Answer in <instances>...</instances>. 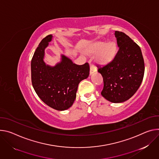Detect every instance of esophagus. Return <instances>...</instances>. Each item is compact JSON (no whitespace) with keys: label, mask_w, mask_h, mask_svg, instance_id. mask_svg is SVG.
Masks as SVG:
<instances>
[{"label":"esophagus","mask_w":159,"mask_h":159,"mask_svg":"<svg viewBox=\"0 0 159 159\" xmlns=\"http://www.w3.org/2000/svg\"><path fill=\"white\" fill-rule=\"evenodd\" d=\"M97 71V69L95 67V66L93 65H90V74L92 75L94 73H95Z\"/></svg>","instance_id":"1"}]
</instances>
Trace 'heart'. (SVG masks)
<instances>
[{
	"label": "heart",
	"instance_id": "heart-1",
	"mask_svg": "<svg viewBox=\"0 0 159 159\" xmlns=\"http://www.w3.org/2000/svg\"><path fill=\"white\" fill-rule=\"evenodd\" d=\"M87 52L96 54L97 62L102 65L109 63L116 56V45L113 42L105 43L102 42H97L92 44L86 50Z\"/></svg>",
	"mask_w": 159,
	"mask_h": 159
}]
</instances>
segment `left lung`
Instances as JSON below:
<instances>
[{
  "instance_id": "1",
  "label": "left lung",
  "mask_w": 159,
  "mask_h": 159,
  "mask_svg": "<svg viewBox=\"0 0 159 159\" xmlns=\"http://www.w3.org/2000/svg\"><path fill=\"white\" fill-rule=\"evenodd\" d=\"M119 50L114 59L98 67L103 80L102 95L112 103L129 99L142 82L145 64L140 47L125 33L116 31Z\"/></svg>"
}]
</instances>
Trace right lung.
Wrapping results in <instances>:
<instances>
[{
  "label": "right lung",
  "mask_w": 159,
  "mask_h": 159,
  "mask_svg": "<svg viewBox=\"0 0 159 159\" xmlns=\"http://www.w3.org/2000/svg\"><path fill=\"white\" fill-rule=\"evenodd\" d=\"M52 38V34L47 35L34 53L31 82L35 92L45 104L56 110L65 111L73 105L79 83L89 77L90 66L87 62L77 65L64 55L54 66L46 64L45 49Z\"/></svg>",
  "instance_id": "right-lung-1"
}]
</instances>
